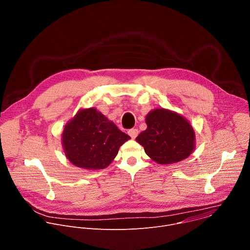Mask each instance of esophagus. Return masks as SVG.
Here are the masks:
<instances>
[{"mask_svg": "<svg viewBox=\"0 0 250 250\" xmlns=\"http://www.w3.org/2000/svg\"><path fill=\"white\" fill-rule=\"evenodd\" d=\"M127 133H128V135H129L131 138H135V137L137 136V134H138V129H137V128H131V129H129V130L127 131Z\"/></svg>", "mask_w": 250, "mask_h": 250, "instance_id": "obj_1", "label": "esophagus"}]
</instances>
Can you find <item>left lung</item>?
Returning <instances> with one entry per match:
<instances>
[{
	"instance_id": "1",
	"label": "left lung",
	"mask_w": 250,
	"mask_h": 250,
	"mask_svg": "<svg viewBox=\"0 0 250 250\" xmlns=\"http://www.w3.org/2000/svg\"><path fill=\"white\" fill-rule=\"evenodd\" d=\"M147 128L135 138L146 153L158 164L186 159L195 148V131L181 115L155 109L146 118Z\"/></svg>"
}]
</instances>
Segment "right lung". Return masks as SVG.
<instances>
[{
	"mask_svg": "<svg viewBox=\"0 0 250 250\" xmlns=\"http://www.w3.org/2000/svg\"><path fill=\"white\" fill-rule=\"evenodd\" d=\"M130 137L95 108L80 110L62 132L65 156L77 167L98 170L108 167Z\"/></svg>",
	"mask_w": 250,
	"mask_h": 250,
	"instance_id": "obj_1",
	"label": "right lung"
}]
</instances>
